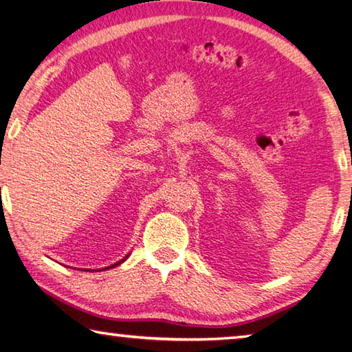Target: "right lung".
<instances>
[{
    "instance_id": "right-lung-1",
    "label": "right lung",
    "mask_w": 352,
    "mask_h": 352,
    "mask_svg": "<svg viewBox=\"0 0 352 352\" xmlns=\"http://www.w3.org/2000/svg\"><path fill=\"white\" fill-rule=\"evenodd\" d=\"M127 258H129V254H127V256H124V258H122L121 261H118V262H115V264H111V265H109V267H105V269H102V270H109V269H113V267H118L119 264H122V262H124V261H126ZM90 270H91V269H88V270H85V272H90Z\"/></svg>"
}]
</instances>
